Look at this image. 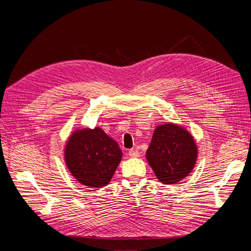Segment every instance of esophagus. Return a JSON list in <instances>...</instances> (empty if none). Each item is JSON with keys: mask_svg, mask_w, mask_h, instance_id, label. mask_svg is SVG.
<instances>
[{"mask_svg": "<svg viewBox=\"0 0 251 251\" xmlns=\"http://www.w3.org/2000/svg\"><path fill=\"white\" fill-rule=\"evenodd\" d=\"M128 156L132 157V158H137V157H139V151L137 150L132 149V150L128 151Z\"/></svg>", "mask_w": 251, "mask_h": 251, "instance_id": "obj_1", "label": "esophagus"}]
</instances>
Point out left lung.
<instances>
[{"mask_svg":"<svg viewBox=\"0 0 251 251\" xmlns=\"http://www.w3.org/2000/svg\"><path fill=\"white\" fill-rule=\"evenodd\" d=\"M197 154L193 136L183 127L168 124L155 128L147 159L159 181L174 184L192 172Z\"/></svg>","mask_w":251,"mask_h":251,"instance_id":"obj_1","label":"left lung"}]
</instances>
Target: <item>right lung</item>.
Returning <instances> with one entry per match:
<instances>
[{"instance_id": "obj_1", "label": "right lung", "mask_w": 251, "mask_h": 251, "mask_svg": "<svg viewBox=\"0 0 251 251\" xmlns=\"http://www.w3.org/2000/svg\"><path fill=\"white\" fill-rule=\"evenodd\" d=\"M123 157L115 140L100 127L75 131L65 149V160L79 183L100 188L111 181Z\"/></svg>"}]
</instances>
